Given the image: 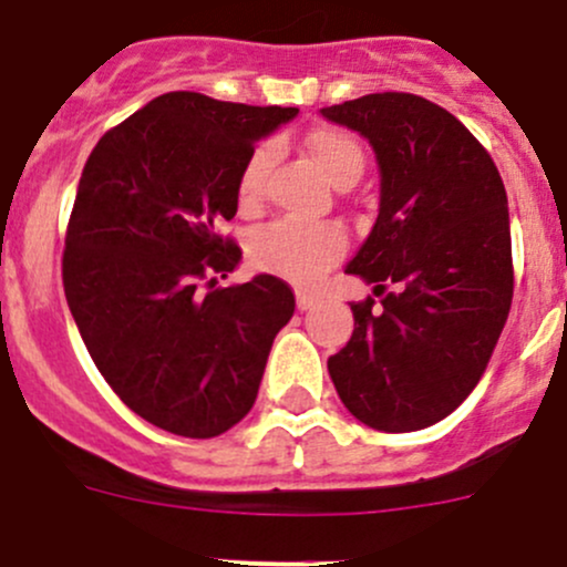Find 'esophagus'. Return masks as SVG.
<instances>
[{
	"label": "esophagus",
	"instance_id": "1",
	"mask_svg": "<svg viewBox=\"0 0 567 567\" xmlns=\"http://www.w3.org/2000/svg\"><path fill=\"white\" fill-rule=\"evenodd\" d=\"M312 305H316V299H312L310 293H305V290H299V293H296V307H299L301 312H305V310H310Z\"/></svg>",
	"mask_w": 567,
	"mask_h": 567
}]
</instances>
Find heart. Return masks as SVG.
Here are the masks:
<instances>
[{"mask_svg": "<svg viewBox=\"0 0 567 567\" xmlns=\"http://www.w3.org/2000/svg\"><path fill=\"white\" fill-rule=\"evenodd\" d=\"M305 151L323 169L334 186H351L364 173V151L348 131L334 125H316L305 134ZM274 151L268 145L255 147L238 173L236 197L244 214H255L266 197L268 169ZM348 247L342 227L337 225H299V221H274L255 233L249 241V260L260 271L279 274L293 282H312L326 266L340 260Z\"/></svg>", "mask_w": 567, "mask_h": 567, "instance_id": "1", "label": "heart"}]
</instances>
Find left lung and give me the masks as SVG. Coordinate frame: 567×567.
<instances>
[{
  "instance_id": "obj_1",
  "label": "left lung",
  "mask_w": 567,
  "mask_h": 567,
  "mask_svg": "<svg viewBox=\"0 0 567 567\" xmlns=\"http://www.w3.org/2000/svg\"><path fill=\"white\" fill-rule=\"evenodd\" d=\"M359 131L381 167V208L348 274L353 334L329 357L346 409L384 433L453 414L483 379L513 301L507 194L494 158L422 95L373 93L323 109Z\"/></svg>"
}]
</instances>
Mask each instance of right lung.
Wrapping results in <instances>:
<instances>
[{
  "label": "right lung",
  "mask_w": 567,
  "mask_h": 567,
  "mask_svg": "<svg viewBox=\"0 0 567 567\" xmlns=\"http://www.w3.org/2000/svg\"><path fill=\"white\" fill-rule=\"evenodd\" d=\"M299 109L167 93L109 128L90 153L68 219L62 285L95 368L134 414L214 439L249 414L288 282L260 274L216 288L241 260L221 221L260 136Z\"/></svg>",
  "instance_id": "add662e5"
}]
</instances>
